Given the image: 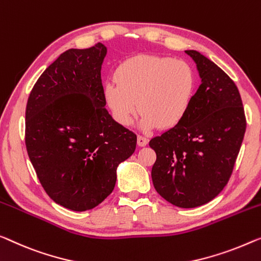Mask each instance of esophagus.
<instances>
[{
    "mask_svg": "<svg viewBox=\"0 0 261 261\" xmlns=\"http://www.w3.org/2000/svg\"><path fill=\"white\" fill-rule=\"evenodd\" d=\"M147 143H149V138L144 137V136H141V135H139L138 137H137V144H138V146H145Z\"/></svg>",
    "mask_w": 261,
    "mask_h": 261,
    "instance_id": "esophagus-1",
    "label": "esophagus"
}]
</instances>
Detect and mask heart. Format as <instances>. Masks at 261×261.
<instances>
[{
  "mask_svg": "<svg viewBox=\"0 0 261 261\" xmlns=\"http://www.w3.org/2000/svg\"><path fill=\"white\" fill-rule=\"evenodd\" d=\"M115 79L117 84L104 87L112 117L120 125H129L139 108L144 130L177 126L191 108L197 85L188 62L153 55L127 58L116 70Z\"/></svg>",
  "mask_w": 261,
  "mask_h": 261,
  "instance_id": "heart-1",
  "label": "heart"
}]
</instances>
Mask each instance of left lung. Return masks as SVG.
Here are the masks:
<instances>
[{
    "label": "left lung",
    "mask_w": 261,
    "mask_h": 261,
    "mask_svg": "<svg viewBox=\"0 0 261 261\" xmlns=\"http://www.w3.org/2000/svg\"><path fill=\"white\" fill-rule=\"evenodd\" d=\"M185 53L196 62L201 84L184 119L149 145L157 154L151 171L155 191L174 206L191 208L211 201L227 184L246 118L234 82L200 53Z\"/></svg>",
    "instance_id": "1"
}]
</instances>
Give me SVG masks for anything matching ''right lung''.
Wrapping results in <instances>:
<instances>
[{
	"label": "right lung",
	"mask_w": 261,
	"mask_h": 261,
	"mask_svg": "<svg viewBox=\"0 0 261 261\" xmlns=\"http://www.w3.org/2000/svg\"><path fill=\"white\" fill-rule=\"evenodd\" d=\"M107 46L69 49L50 64L25 109V146L46 194L72 211L99 205L114 191L116 170L137 136L106 109L100 69Z\"/></svg>",
	"instance_id": "1"
}]
</instances>
